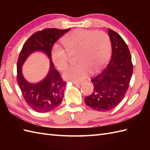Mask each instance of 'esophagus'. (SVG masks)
I'll list each match as a JSON object with an SVG mask.
<instances>
[{"label":"esophagus","instance_id":"34e87169","mask_svg":"<svg viewBox=\"0 0 150 150\" xmlns=\"http://www.w3.org/2000/svg\"><path fill=\"white\" fill-rule=\"evenodd\" d=\"M72 83H73V84H75V85H81V84H82V82H72Z\"/></svg>","mask_w":150,"mask_h":150}]
</instances>
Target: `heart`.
<instances>
[{
	"mask_svg": "<svg viewBox=\"0 0 150 150\" xmlns=\"http://www.w3.org/2000/svg\"><path fill=\"white\" fill-rule=\"evenodd\" d=\"M65 48L55 45L52 51V58L60 71L68 69L71 55L77 54V65L65 73L68 80L80 82L87 78L91 71H97L106 64L110 55L111 40L103 31L75 30L63 38Z\"/></svg>",
	"mask_w": 150,
	"mask_h": 150,
	"instance_id": "obj_1",
	"label": "heart"
}]
</instances>
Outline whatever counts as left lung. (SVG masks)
I'll list each match as a JSON object with an SVG mask.
<instances>
[{
  "mask_svg": "<svg viewBox=\"0 0 150 150\" xmlns=\"http://www.w3.org/2000/svg\"><path fill=\"white\" fill-rule=\"evenodd\" d=\"M112 47L109 64L99 74L91 79L93 91L85 97L89 107L98 111H108L122 100L133 73L132 57L128 46L119 34L108 29Z\"/></svg>",
  "mask_w": 150,
  "mask_h": 150,
  "instance_id": "8db88e82",
  "label": "left lung"
}]
</instances>
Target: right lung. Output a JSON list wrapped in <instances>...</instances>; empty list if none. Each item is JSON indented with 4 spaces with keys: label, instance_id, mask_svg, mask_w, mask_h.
I'll use <instances>...</instances> for the list:
<instances>
[{
    "label": "right lung",
    "instance_id": "right-lung-1",
    "mask_svg": "<svg viewBox=\"0 0 150 150\" xmlns=\"http://www.w3.org/2000/svg\"><path fill=\"white\" fill-rule=\"evenodd\" d=\"M70 30L46 28L33 33L26 42L19 54L17 61V81L25 101L37 112L46 113L55 109L61 103L66 84L59 72L55 69L52 60V50L54 43ZM37 50L49 56L50 68L47 77L37 84L25 80L21 73V66L31 53Z\"/></svg>",
    "mask_w": 150,
    "mask_h": 150
}]
</instances>
